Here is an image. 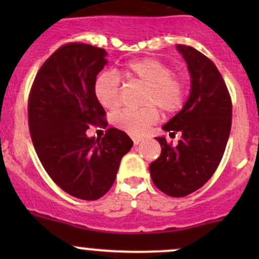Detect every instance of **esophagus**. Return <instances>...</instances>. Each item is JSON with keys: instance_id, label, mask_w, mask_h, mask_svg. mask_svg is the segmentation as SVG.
Masks as SVG:
<instances>
[{"instance_id": "1", "label": "esophagus", "mask_w": 259, "mask_h": 259, "mask_svg": "<svg viewBox=\"0 0 259 259\" xmlns=\"http://www.w3.org/2000/svg\"><path fill=\"white\" fill-rule=\"evenodd\" d=\"M133 142H134V145H139L140 143L143 142V138H138V137H133Z\"/></svg>"}]
</instances>
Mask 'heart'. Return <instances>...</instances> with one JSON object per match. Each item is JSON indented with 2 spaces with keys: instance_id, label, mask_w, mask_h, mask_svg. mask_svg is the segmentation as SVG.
<instances>
[{
  "instance_id": "obj_1",
  "label": "heart",
  "mask_w": 259,
  "mask_h": 259,
  "mask_svg": "<svg viewBox=\"0 0 259 259\" xmlns=\"http://www.w3.org/2000/svg\"><path fill=\"white\" fill-rule=\"evenodd\" d=\"M122 74L127 80H137L144 83L146 91L142 109H122L113 116L116 127L132 135L145 134L149 126L159 119L158 106L165 114H174L182 109L187 98V83L165 62L153 57L126 62ZM94 93L101 106L115 110L121 104V83L114 72L99 75L94 85Z\"/></svg>"
}]
</instances>
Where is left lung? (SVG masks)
Returning a JSON list of instances; mask_svg holds the SVG:
<instances>
[{
  "instance_id": "1",
  "label": "left lung",
  "mask_w": 259,
  "mask_h": 259,
  "mask_svg": "<svg viewBox=\"0 0 259 259\" xmlns=\"http://www.w3.org/2000/svg\"><path fill=\"white\" fill-rule=\"evenodd\" d=\"M188 65L192 89L187 103L163 129L180 133L178 144L156 138L161 153L149 165L155 187L180 198L202 188L218 168L232 126V99L210 59L192 46L178 45Z\"/></svg>"
}]
</instances>
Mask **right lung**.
<instances>
[{
    "label": "right lung",
    "instance_id": "add662e5",
    "mask_svg": "<svg viewBox=\"0 0 259 259\" xmlns=\"http://www.w3.org/2000/svg\"><path fill=\"white\" fill-rule=\"evenodd\" d=\"M105 56V50L88 44L62 45L40 67L28 95V129L41 164L64 192L83 200L109 192L133 146L115 127L100 139L86 135L90 125H108L94 93Z\"/></svg>",
    "mask_w": 259,
    "mask_h": 259
}]
</instances>
